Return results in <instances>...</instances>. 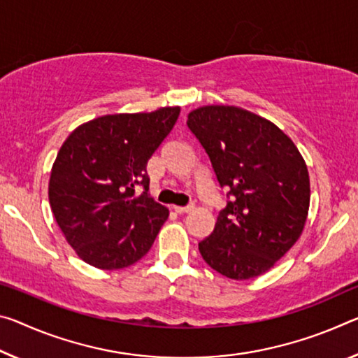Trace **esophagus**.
Returning a JSON list of instances; mask_svg holds the SVG:
<instances>
[{
    "instance_id": "obj_1",
    "label": "esophagus",
    "mask_w": 358,
    "mask_h": 358,
    "mask_svg": "<svg viewBox=\"0 0 358 358\" xmlns=\"http://www.w3.org/2000/svg\"><path fill=\"white\" fill-rule=\"evenodd\" d=\"M173 210H175V213H188V212H191V210L192 208H194V207H192V206H185V207H181V206H173L172 207Z\"/></svg>"
}]
</instances>
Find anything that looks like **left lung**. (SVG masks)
<instances>
[{
	"label": "left lung",
	"mask_w": 358,
	"mask_h": 358,
	"mask_svg": "<svg viewBox=\"0 0 358 358\" xmlns=\"http://www.w3.org/2000/svg\"><path fill=\"white\" fill-rule=\"evenodd\" d=\"M186 124L229 188L213 232L199 242L202 258L234 280L264 274L304 229L310 185L303 156L275 124L239 106H201Z\"/></svg>",
	"instance_id": "left-lung-1"
}]
</instances>
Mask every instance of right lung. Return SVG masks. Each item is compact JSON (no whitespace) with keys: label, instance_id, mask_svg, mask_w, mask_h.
I'll use <instances>...</instances> for the list:
<instances>
[{"label":"right lung","instance_id":"1","mask_svg":"<svg viewBox=\"0 0 358 358\" xmlns=\"http://www.w3.org/2000/svg\"><path fill=\"white\" fill-rule=\"evenodd\" d=\"M180 115V106L106 115L68 135L50 170L49 203L66 242L99 269L137 263L169 210L148 194L146 164Z\"/></svg>","mask_w":358,"mask_h":358}]
</instances>
